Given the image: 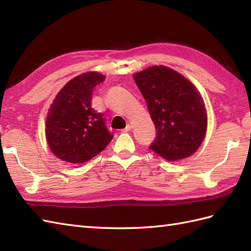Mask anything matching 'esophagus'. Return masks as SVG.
<instances>
[{
	"mask_svg": "<svg viewBox=\"0 0 251 251\" xmlns=\"http://www.w3.org/2000/svg\"><path fill=\"white\" fill-rule=\"evenodd\" d=\"M131 128H132V125L130 124V123H128V124H127V126L125 127V128L123 129V131H129Z\"/></svg>",
	"mask_w": 251,
	"mask_h": 251,
	"instance_id": "esophagus-1",
	"label": "esophagus"
}]
</instances>
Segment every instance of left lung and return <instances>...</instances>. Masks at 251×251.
<instances>
[{"label":"left lung","instance_id":"obj_1","mask_svg":"<svg viewBox=\"0 0 251 251\" xmlns=\"http://www.w3.org/2000/svg\"><path fill=\"white\" fill-rule=\"evenodd\" d=\"M155 125L150 149L174 162L191 156L201 145L207 129L204 100L188 78L164 66L134 75Z\"/></svg>","mask_w":251,"mask_h":251}]
</instances>
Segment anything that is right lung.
<instances>
[{
  "instance_id": "add662e5",
  "label": "right lung",
  "mask_w": 251,
  "mask_h": 251,
  "mask_svg": "<svg viewBox=\"0 0 251 251\" xmlns=\"http://www.w3.org/2000/svg\"><path fill=\"white\" fill-rule=\"evenodd\" d=\"M104 77L97 72L83 73L68 82L52 101L46 117V140L62 161L87 162L113 138L102 114L92 108L93 90Z\"/></svg>"
}]
</instances>
